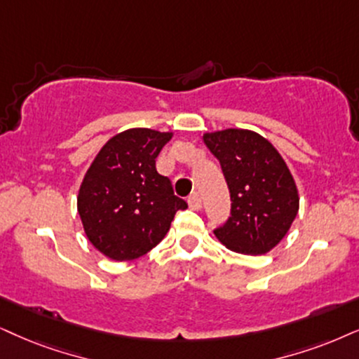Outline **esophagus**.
<instances>
[{
  "label": "esophagus",
  "instance_id": "34e87169",
  "mask_svg": "<svg viewBox=\"0 0 359 359\" xmlns=\"http://www.w3.org/2000/svg\"><path fill=\"white\" fill-rule=\"evenodd\" d=\"M187 202H189V207L192 208V210H198V208L202 207V198H201V195H198L197 192L192 194V195H189Z\"/></svg>",
  "mask_w": 359,
  "mask_h": 359
}]
</instances>
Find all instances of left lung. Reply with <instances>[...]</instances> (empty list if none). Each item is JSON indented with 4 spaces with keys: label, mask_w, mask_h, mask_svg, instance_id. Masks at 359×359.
<instances>
[{
    "label": "left lung",
    "mask_w": 359,
    "mask_h": 359,
    "mask_svg": "<svg viewBox=\"0 0 359 359\" xmlns=\"http://www.w3.org/2000/svg\"><path fill=\"white\" fill-rule=\"evenodd\" d=\"M220 162L230 192V217L213 230L230 250L262 255L288 232L298 213V192L287 164L266 139L245 129L203 135Z\"/></svg>",
    "instance_id": "1"
}]
</instances>
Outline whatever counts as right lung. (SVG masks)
<instances>
[{"label":"right lung","mask_w":359,"mask_h":359,"mask_svg":"<svg viewBox=\"0 0 359 359\" xmlns=\"http://www.w3.org/2000/svg\"><path fill=\"white\" fill-rule=\"evenodd\" d=\"M170 133L129 129L107 140L81 184L78 212L89 242L112 260L124 262L152 250L169 232L187 202L174 195L156 158Z\"/></svg>","instance_id":"obj_1"}]
</instances>
